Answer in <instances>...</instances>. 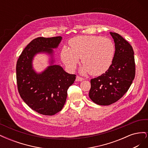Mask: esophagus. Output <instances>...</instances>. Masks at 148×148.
Returning a JSON list of instances; mask_svg holds the SVG:
<instances>
[{"instance_id":"34e87169","label":"esophagus","mask_w":148,"mask_h":148,"mask_svg":"<svg viewBox=\"0 0 148 148\" xmlns=\"http://www.w3.org/2000/svg\"><path fill=\"white\" fill-rule=\"evenodd\" d=\"M84 79L83 78L79 77V76H77V77H76V81L77 82H82Z\"/></svg>"}]
</instances>
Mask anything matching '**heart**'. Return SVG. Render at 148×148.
Masks as SVG:
<instances>
[{
    "mask_svg": "<svg viewBox=\"0 0 148 148\" xmlns=\"http://www.w3.org/2000/svg\"><path fill=\"white\" fill-rule=\"evenodd\" d=\"M70 48L64 46L61 59L66 66L74 70L82 59V71L91 75H101L109 70L114 60L115 47L109 38L97 36H79L71 39Z\"/></svg>",
    "mask_w": 148,
    "mask_h": 148,
    "instance_id": "b5f03b06",
    "label": "heart"
}]
</instances>
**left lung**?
<instances>
[{"label":"left lung","instance_id":"left-lung-1","mask_svg":"<svg viewBox=\"0 0 148 148\" xmlns=\"http://www.w3.org/2000/svg\"><path fill=\"white\" fill-rule=\"evenodd\" d=\"M115 52L109 70L91 79L89 96L96 104L109 106L119 101L126 93L135 77V62L132 46L123 37L110 32Z\"/></svg>","mask_w":148,"mask_h":148}]
</instances>
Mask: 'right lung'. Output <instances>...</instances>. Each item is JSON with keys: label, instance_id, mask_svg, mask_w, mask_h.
Here are the masks:
<instances>
[{"label": "right lung", "instance_id": "add662e5", "mask_svg": "<svg viewBox=\"0 0 148 148\" xmlns=\"http://www.w3.org/2000/svg\"><path fill=\"white\" fill-rule=\"evenodd\" d=\"M61 40V36L35 38L17 60L16 83L21 99L31 109L44 115H55L62 109L67 90L74 83L76 75L66 73L57 65L49 66L41 74H37L32 68V60L38 52L51 53L52 49L57 47Z\"/></svg>", "mask_w": 148, "mask_h": 148}]
</instances>
